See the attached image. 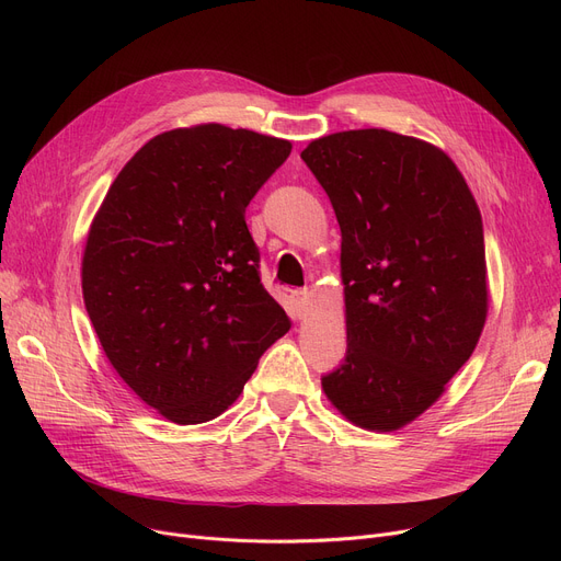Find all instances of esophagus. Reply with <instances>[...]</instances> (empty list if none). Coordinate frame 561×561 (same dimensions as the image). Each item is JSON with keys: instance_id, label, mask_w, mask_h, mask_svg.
<instances>
[{"instance_id": "obj_1", "label": "esophagus", "mask_w": 561, "mask_h": 561, "mask_svg": "<svg viewBox=\"0 0 561 561\" xmlns=\"http://www.w3.org/2000/svg\"><path fill=\"white\" fill-rule=\"evenodd\" d=\"M290 300H293V305L298 307L300 313H305L309 309V302H311V290H307V288L290 290Z\"/></svg>"}]
</instances>
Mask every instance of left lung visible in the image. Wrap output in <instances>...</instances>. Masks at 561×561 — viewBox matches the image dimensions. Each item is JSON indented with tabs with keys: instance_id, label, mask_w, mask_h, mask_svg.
<instances>
[{
	"instance_id": "1",
	"label": "left lung",
	"mask_w": 561,
	"mask_h": 561,
	"mask_svg": "<svg viewBox=\"0 0 561 561\" xmlns=\"http://www.w3.org/2000/svg\"><path fill=\"white\" fill-rule=\"evenodd\" d=\"M341 227L347 352L322 391L357 427L416 421L470 359L489 311L478 202L436 145L389 129L311 140Z\"/></svg>"
}]
</instances>
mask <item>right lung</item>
<instances>
[{
	"mask_svg": "<svg viewBox=\"0 0 561 561\" xmlns=\"http://www.w3.org/2000/svg\"><path fill=\"white\" fill-rule=\"evenodd\" d=\"M290 147L218 123L163 131L115 176L88 229L81 290L104 355L176 425L220 416L290 328L245 225Z\"/></svg>",
	"mask_w": 561,
	"mask_h": 561,
	"instance_id": "add662e5",
	"label": "right lung"
}]
</instances>
